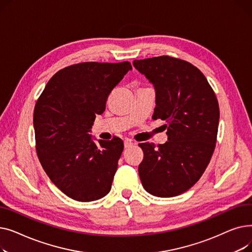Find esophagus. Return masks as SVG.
<instances>
[{
	"mask_svg": "<svg viewBox=\"0 0 252 252\" xmlns=\"http://www.w3.org/2000/svg\"><path fill=\"white\" fill-rule=\"evenodd\" d=\"M134 145V142L130 141V140H126L125 141V148H129Z\"/></svg>",
	"mask_w": 252,
	"mask_h": 252,
	"instance_id": "esophagus-1",
	"label": "esophagus"
}]
</instances>
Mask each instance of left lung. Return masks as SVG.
Here are the masks:
<instances>
[{
    "label": "left lung",
    "instance_id": "obj_1",
    "mask_svg": "<svg viewBox=\"0 0 252 252\" xmlns=\"http://www.w3.org/2000/svg\"><path fill=\"white\" fill-rule=\"evenodd\" d=\"M155 89L152 118L165 122L167 141L155 147L142 143L139 176L144 189L174 197L199 180L215 151L219 102L203 73L191 63L169 56L133 62Z\"/></svg>",
    "mask_w": 252,
    "mask_h": 252
}]
</instances>
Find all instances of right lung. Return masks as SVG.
Segmentation results:
<instances>
[{"instance_id":"1","label":"right lung","mask_w":252,"mask_h":252,"mask_svg":"<svg viewBox=\"0 0 252 252\" xmlns=\"http://www.w3.org/2000/svg\"><path fill=\"white\" fill-rule=\"evenodd\" d=\"M131 70L129 62H84L51 77L33 112L35 148L46 174L74 200L89 202L107 195L124 150L119 138L89 134L111 91Z\"/></svg>"}]
</instances>
